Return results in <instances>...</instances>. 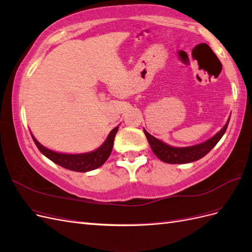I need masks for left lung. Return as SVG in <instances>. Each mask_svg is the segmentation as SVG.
Returning a JSON list of instances; mask_svg holds the SVG:
<instances>
[{"mask_svg": "<svg viewBox=\"0 0 252 252\" xmlns=\"http://www.w3.org/2000/svg\"><path fill=\"white\" fill-rule=\"evenodd\" d=\"M229 120H228V122L222 130L219 131L215 136H212L210 140L191 147H184V148L171 147L169 145H167L159 140L156 139L155 136L149 134L146 130H145V129H144V133L146 135L148 143L150 145L152 151H154V154L161 159V161L165 163H169V164H186V163H191L202 158L216 146L218 142L220 140V138L224 135L228 123H229Z\"/></svg>", "mask_w": 252, "mask_h": 252, "instance_id": "left-lung-1", "label": "left lung"}]
</instances>
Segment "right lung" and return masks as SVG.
Instances as JSON below:
<instances>
[{
	"label": "right lung",
	"instance_id": "1",
	"mask_svg": "<svg viewBox=\"0 0 252 252\" xmlns=\"http://www.w3.org/2000/svg\"><path fill=\"white\" fill-rule=\"evenodd\" d=\"M119 126L113 128L110 131L107 139L103 143L101 147H98L96 150L93 152H88V154H82V155H66V154H58L52 150H49L48 148L44 147L39 142L35 140L34 136L32 134V140L36 147L42 154L47 157L53 163H56L60 166L64 167L66 169H69L72 171H78V172H86L98 168V167L102 166L107 158H109L112 146H113V141L114 136H116L118 132Z\"/></svg>",
	"mask_w": 252,
	"mask_h": 252
}]
</instances>
